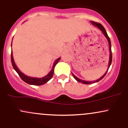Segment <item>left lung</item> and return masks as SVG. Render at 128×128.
<instances>
[{"mask_svg":"<svg viewBox=\"0 0 128 128\" xmlns=\"http://www.w3.org/2000/svg\"><path fill=\"white\" fill-rule=\"evenodd\" d=\"M91 23H92V24L93 26H94L95 27H97L100 30L102 31V32L103 33V34L104 35V36H105V38L107 39V40H108V43H109V47H110V58H109V62H108V69H107L106 72H105V74L103 75L102 77L100 78L99 79H97L96 80H93V81H86V80H82V79L78 78V77H76V76L74 75L73 73H72V75L73 77H74V78L76 79V80H77L78 82H81L82 84H92V83H95V82H99V80H100L101 79H102L103 78H104V76L106 75L107 72H108V69H109L110 66H111V62H112V52H111V41H110V39L109 38V36H108V34H107L106 32V30H105V29L104 28V27L103 26L102 24H100V23H96V22H94L93 21H91Z\"/></svg>","mask_w":128,"mask_h":128,"instance_id":"obj_1","label":"left lung"}]
</instances>
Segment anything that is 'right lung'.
Returning <instances> with one entry per match:
<instances>
[{"label": "right lung", "mask_w": 128, "mask_h": 128, "mask_svg": "<svg viewBox=\"0 0 128 128\" xmlns=\"http://www.w3.org/2000/svg\"><path fill=\"white\" fill-rule=\"evenodd\" d=\"M13 39V38H12ZM11 46H12V44H11ZM11 62H12V65L13 66V68L14 70H16V72L18 74L19 76L21 78V79L23 80L24 82H25L27 84L30 85H34V86H42L48 82V81L50 79L54 76V68H55V66L56 65L57 63L58 62V61H60L61 58H58V59H56L54 62V64H53L52 70H50V72L48 73L47 75H46L44 77L41 78H32L30 77V76H26V74H24V73H23L20 71V70L18 68V67H17L16 64L14 62V58H13L12 56V52H11Z\"/></svg>", "instance_id": "1"}]
</instances>
